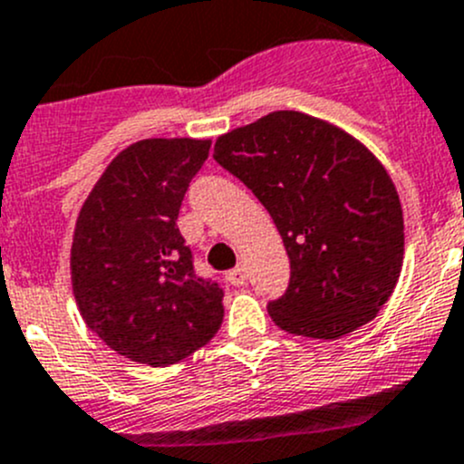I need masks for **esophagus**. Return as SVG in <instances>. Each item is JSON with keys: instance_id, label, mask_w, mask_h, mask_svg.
Masks as SVG:
<instances>
[{"instance_id": "1", "label": "esophagus", "mask_w": 464, "mask_h": 464, "mask_svg": "<svg viewBox=\"0 0 464 464\" xmlns=\"http://www.w3.org/2000/svg\"><path fill=\"white\" fill-rule=\"evenodd\" d=\"M225 277H227L229 285L241 286V285H246V280H248V273H246L244 266H237V268H232V271H227V276Z\"/></svg>"}]
</instances>
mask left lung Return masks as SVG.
I'll list each match as a JSON object with an SVG mask.
<instances>
[{
	"instance_id": "1",
	"label": "left lung",
	"mask_w": 464,
	"mask_h": 464,
	"mask_svg": "<svg viewBox=\"0 0 464 464\" xmlns=\"http://www.w3.org/2000/svg\"><path fill=\"white\" fill-rule=\"evenodd\" d=\"M214 159L266 207L291 264L268 303L277 328L339 339L376 319L403 266V209L385 166L351 134L273 111L218 136Z\"/></svg>"
}]
</instances>
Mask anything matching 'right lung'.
<instances>
[{
  "label": "right lung",
  "mask_w": 464,
  "mask_h": 464,
  "mask_svg": "<svg viewBox=\"0 0 464 464\" xmlns=\"http://www.w3.org/2000/svg\"><path fill=\"white\" fill-rule=\"evenodd\" d=\"M211 140L145 139L122 150L88 193L70 271L82 319L109 348L169 367L223 324V289L193 271L178 216Z\"/></svg>",
  "instance_id": "1"
}]
</instances>
